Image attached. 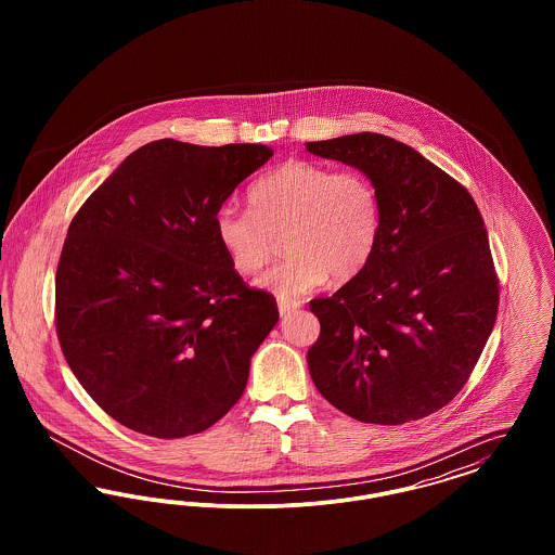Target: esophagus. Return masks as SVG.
<instances>
[{
	"mask_svg": "<svg viewBox=\"0 0 555 555\" xmlns=\"http://www.w3.org/2000/svg\"><path fill=\"white\" fill-rule=\"evenodd\" d=\"M297 308H299L297 301H283V299H279V314L281 317H289L291 312H295Z\"/></svg>",
	"mask_w": 555,
	"mask_h": 555,
	"instance_id": "34e87169",
	"label": "esophagus"
}]
</instances>
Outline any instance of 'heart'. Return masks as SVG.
I'll return each instance as SVG.
<instances>
[{
	"label": "heart",
	"mask_w": 555,
	"mask_h": 555,
	"mask_svg": "<svg viewBox=\"0 0 555 555\" xmlns=\"http://www.w3.org/2000/svg\"><path fill=\"white\" fill-rule=\"evenodd\" d=\"M249 210L220 208L216 238L233 270L251 276L285 238L289 254L258 281L283 301L356 279L374 256L380 237V197L358 170L335 172L308 159H289L247 191Z\"/></svg>",
	"instance_id": "obj_1"
}]
</instances>
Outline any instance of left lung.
<instances>
[{
    "label": "left lung",
    "mask_w": 555,
    "mask_h": 555,
    "mask_svg": "<svg viewBox=\"0 0 555 555\" xmlns=\"http://www.w3.org/2000/svg\"><path fill=\"white\" fill-rule=\"evenodd\" d=\"M306 150L366 175L383 214L369 266L310 301L320 320L310 376L360 423L424 418L460 393L495 326L500 287L482 216L448 172L387 134H344Z\"/></svg>",
    "instance_id": "left-lung-1"
}]
</instances>
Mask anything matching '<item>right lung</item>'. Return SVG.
<instances>
[{
  "instance_id": "add662e5",
  "label": "right lung",
  "mask_w": 555,
  "mask_h": 555,
  "mask_svg": "<svg viewBox=\"0 0 555 555\" xmlns=\"http://www.w3.org/2000/svg\"><path fill=\"white\" fill-rule=\"evenodd\" d=\"M272 154L260 143H145L70 222L55 272L57 339L116 423L179 439L243 396L279 310L270 293L245 287L214 218Z\"/></svg>"
}]
</instances>
